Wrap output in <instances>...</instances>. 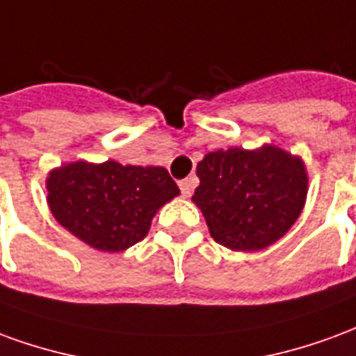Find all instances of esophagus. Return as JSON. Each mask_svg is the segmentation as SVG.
<instances>
[{
  "instance_id": "obj_1",
  "label": "esophagus",
  "mask_w": 356,
  "mask_h": 356,
  "mask_svg": "<svg viewBox=\"0 0 356 356\" xmlns=\"http://www.w3.org/2000/svg\"><path fill=\"white\" fill-rule=\"evenodd\" d=\"M194 183H196V179H194V177H186V179H183L181 183H179L183 196H191V194H193Z\"/></svg>"
}]
</instances>
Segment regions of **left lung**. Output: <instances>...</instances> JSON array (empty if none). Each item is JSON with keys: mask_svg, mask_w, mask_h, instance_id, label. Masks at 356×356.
<instances>
[{"mask_svg": "<svg viewBox=\"0 0 356 356\" xmlns=\"http://www.w3.org/2000/svg\"><path fill=\"white\" fill-rule=\"evenodd\" d=\"M193 202L217 244L259 252L290 231L303 211L309 175L303 158L276 145L208 152L196 165Z\"/></svg>", "mask_w": 356, "mask_h": 356, "instance_id": "obj_1", "label": "left lung"}]
</instances>
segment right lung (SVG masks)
Returning <instances> with one entry per match:
<instances>
[{
  "mask_svg": "<svg viewBox=\"0 0 356 356\" xmlns=\"http://www.w3.org/2000/svg\"><path fill=\"white\" fill-rule=\"evenodd\" d=\"M45 188L58 225L108 254L145 238L158 209L181 194L162 165H122L114 160L63 163L49 171Z\"/></svg>",
  "mask_w": 356,
  "mask_h": 356,
  "instance_id": "add662e5",
  "label": "right lung"
}]
</instances>
